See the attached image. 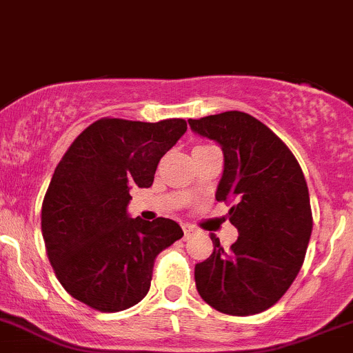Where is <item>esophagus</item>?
Instances as JSON below:
<instances>
[{
  "label": "esophagus",
  "mask_w": 353,
  "mask_h": 353,
  "mask_svg": "<svg viewBox=\"0 0 353 353\" xmlns=\"http://www.w3.org/2000/svg\"><path fill=\"white\" fill-rule=\"evenodd\" d=\"M183 232H185V236H190V234L195 232V227L190 225V223H185V225H183Z\"/></svg>",
  "instance_id": "obj_1"
}]
</instances>
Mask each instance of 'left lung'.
<instances>
[{"label": "left lung", "instance_id": "1", "mask_svg": "<svg viewBox=\"0 0 353 353\" xmlns=\"http://www.w3.org/2000/svg\"><path fill=\"white\" fill-rule=\"evenodd\" d=\"M192 131L222 148L223 172L215 199L232 205L237 241L195 266L199 294L212 308L248 316L271 308L294 281L312 236V207L301 166L256 117L227 111L188 119Z\"/></svg>", "mask_w": 353, "mask_h": 353}]
</instances>
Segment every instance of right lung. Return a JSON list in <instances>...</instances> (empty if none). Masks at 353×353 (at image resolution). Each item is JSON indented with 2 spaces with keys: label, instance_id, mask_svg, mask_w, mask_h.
Masks as SVG:
<instances>
[{
  "label": "right lung",
  "instance_id": "right-lung-1",
  "mask_svg": "<svg viewBox=\"0 0 353 353\" xmlns=\"http://www.w3.org/2000/svg\"><path fill=\"white\" fill-rule=\"evenodd\" d=\"M187 131L183 119H99L57 165L41 205L54 271L75 299L99 312L134 306L150 291L154 257L181 239L172 219H131L132 188H150L163 154Z\"/></svg>",
  "mask_w": 353,
  "mask_h": 353
}]
</instances>
